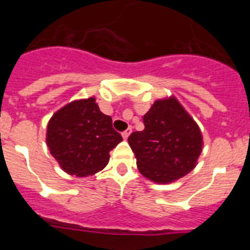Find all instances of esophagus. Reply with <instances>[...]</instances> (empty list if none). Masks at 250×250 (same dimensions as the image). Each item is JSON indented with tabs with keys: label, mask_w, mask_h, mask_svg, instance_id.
Returning a JSON list of instances; mask_svg holds the SVG:
<instances>
[{
	"label": "esophagus",
	"mask_w": 250,
	"mask_h": 250,
	"mask_svg": "<svg viewBox=\"0 0 250 250\" xmlns=\"http://www.w3.org/2000/svg\"><path fill=\"white\" fill-rule=\"evenodd\" d=\"M130 134H131V127H129V129H126V130H125V131L123 132V138L125 139V140H126V139L129 138Z\"/></svg>",
	"instance_id": "obj_1"
}]
</instances>
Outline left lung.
I'll use <instances>...</instances> for the list:
<instances>
[{"mask_svg": "<svg viewBox=\"0 0 250 250\" xmlns=\"http://www.w3.org/2000/svg\"><path fill=\"white\" fill-rule=\"evenodd\" d=\"M143 121L145 129L129 136L139 171L158 184L176 182L190 173L202 152L203 135L178 99L156 100Z\"/></svg>", "mask_w": 250, "mask_h": 250, "instance_id": "left-lung-1", "label": "left lung"}]
</instances>
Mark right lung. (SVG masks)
I'll return each instance as SVG.
<instances>
[{
    "instance_id": "right-lung-1",
    "label": "right lung",
    "mask_w": 250,
    "mask_h": 250,
    "mask_svg": "<svg viewBox=\"0 0 250 250\" xmlns=\"http://www.w3.org/2000/svg\"><path fill=\"white\" fill-rule=\"evenodd\" d=\"M123 141L103 114L96 99H80L57 110L47 124L46 143L51 155L70 175H94L107 165L110 151Z\"/></svg>"
}]
</instances>
